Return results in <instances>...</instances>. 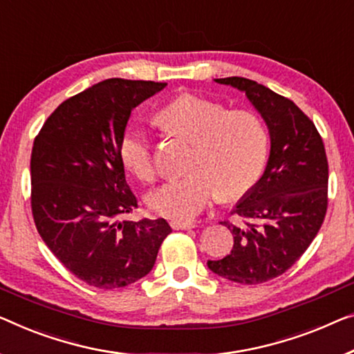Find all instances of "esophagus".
<instances>
[{
  "label": "esophagus",
  "instance_id": "esophagus-1",
  "mask_svg": "<svg viewBox=\"0 0 354 354\" xmlns=\"http://www.w3.org/2000/svg\"><path fill=\"white\" fill-rule=\"evenodd\" d=\"M170 225H171V229H175V230H191L195 227V224L184 223V221H171Z\"/></svg>",
  "mask_w": 354,
  "mask_h": 354
}]
</instances>
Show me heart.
<instances>
[{
    "label": "heart",
    "mask_w": 354,
    "mask_h": 354,
    "mask_svg": "<svg viewBox=\"0 0 354 354\" xmlns=\"http://www.w3.org/2000/svg\"><path fill=\"white\" fill-rule=\"evenodd\" d=\"M157 122L173 135L192 141L189 175L147 195L154 213L189 221L218 197H239L254 186L267 162L268 135L262 119L248 109H227L214 100L184 93L168 103ZM125 168L143 183H154L152 145L138 129H127L119 141Z\"/></svg>",
    "instance_id": "1"
}]
</instances>
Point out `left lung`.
Listing matches in <instances>:
<instances>
[{"mask_svg": "<svg viewBox=\"0 0 354 354\" xmlns=\"http://www.w3.org/2000/svg\"><path fill=\"white\" fill-rule=\"evenodd\" d=\"M216 82L245 92L266 120L270 157L266 171L234 209L239 223L223 221L234 250L208 261L216 275L239 284H261L283 275L312 245L328 209L329 165L321 135L286 97L246 77Z\"/></svg>", "mask_w": 354, "mask_h": 354, "instance_id": "left-lung-1", "label": "left lung"}]
</instances>
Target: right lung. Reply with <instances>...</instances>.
Segmentation results:
<instances>
[{
    "label": "right lung",
    "mask_w": 354,
    "mask_h": 354,
    "mask_svg": "<svg viewBox=\"0 0 354 354\" xmlns=\"http://www.w3.org/2000/svg\"><path fill=\"white\" fill-rule=\"evenodd\" d=\"M165 82L106 79L63 102L35 138L31 211L41 239L73 275L124 288L154 267L165 219L119 221L138 207L119 157L131 109Z\"/></svg>",
    "instance_id": "1"
}]
</instances>
